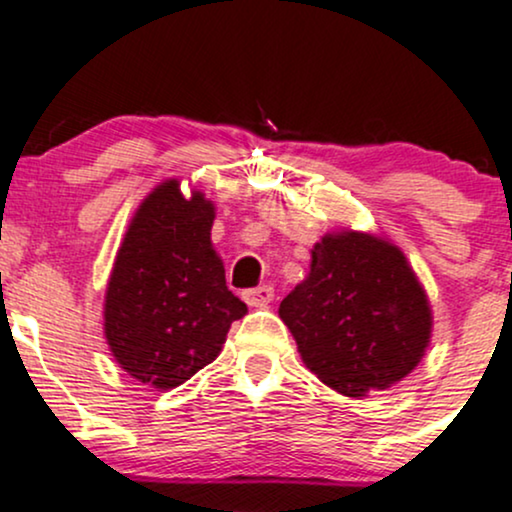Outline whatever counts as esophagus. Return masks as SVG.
<instances>
[{
  "label": "esophagus",
  "mask_w": 512,
  "mask_h": 512,
  "mask_svg": "<svg viewBox=\"0 0 512 512\" xmlns=\"http://www.w3.org/2000/svg\"><path fill=\"white\" fill-rule=\"evenodd\" d=\"M243 298L252 308H267L274 301V289L272 286H255V289L245 291Z\"/></svg>",
  "instance_id": "1"
}]
</instances>
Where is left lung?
<instances>
[{"label": "left lung", "instance_id": "left-lung-1", "mask_svg": "<svg viewBox=\"0 0 512 512\" xmlns=\"http://www.w3.org/2000/svg\"><path fill=\"white\" fill-rule=\"evenodd\" d=\"M303 363L332 390L366 397L419 366L431 305L397 245L370 233H327L305 281L279 305Z\"/></svg>", "mask_w": 512, "mask_h": 512}]
</instances>
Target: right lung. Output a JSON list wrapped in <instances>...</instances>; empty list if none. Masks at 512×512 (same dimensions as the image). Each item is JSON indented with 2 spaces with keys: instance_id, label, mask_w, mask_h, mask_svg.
<instances>
[{
  "instance_id": "obj_1",
  "label": "right lung",
  "mask_w": 512,
  "mask_h": 512,
  "mask_svg": "<svg viewBox=\"0 0 512 512\" xmlns=\"http://www.w3.org/2000/svg\"><path fill=\"white\" fill-rule=\"evenodd\" d=\"M214 204L166 180L129 221L105 291V339L122 370L170 390L219 356L248 305L211 248Z\"/></svg>"
}]
</instances>
